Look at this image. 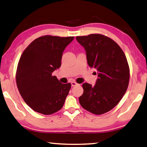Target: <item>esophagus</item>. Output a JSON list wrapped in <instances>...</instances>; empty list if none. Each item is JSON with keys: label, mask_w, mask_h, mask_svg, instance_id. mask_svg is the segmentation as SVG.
<instances>
[{"label": "esophagus", "mask_w": 147, "mask_h": 147, "mask_svg": "<svg viewBox=\"0 0 147 147\" xmlns=\"http://www.w3.org/2000/svg\"><path fill=\"white\" fill-rule=\"evenodd\" d=\"M71 86H77V85H78V84H77L76 82L72 81V82H71Z\"/></svg>", "instance_id": "obj_1"}]
</instances>
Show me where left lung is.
<instances>
[{"label": "left lung", "instance_id": "left-lung-1", "mask_svg": "<svg viewBox=\"0 0 147 147\" xmlns=\"http://www.w3.org/2000/svg\"><path fill=\"white\" fill-rule=\"evenodd\" d=\"M86 50L87 61L97 70L94 86L84 83L79 103L84 109L96 115L108 112L119 103L129 81V67L123 51L112 38L101 34L77 36Z\"/></svg>", "mask_w": 147, "mask_h": 147}]
</instances>
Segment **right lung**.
I'll return each instance as SVG.
<instances>
[{"mask_svg":"<svg viewBox=\"0 0 147 147\" xmlns=\"http://www.w3.org/2000/svg\"><path fill=\"white\" fill-rule=\"evenodd\" d=\"M74 37L42 36L30 44L18 64L16 80L25 102L44 115L58 112L63 107L71 84H62L52 73L61 66L65 47Z\"/></svg>","mask_w":147,"mask_h":147,"instance_id":"1","label":"right lung"}]
</instances>
